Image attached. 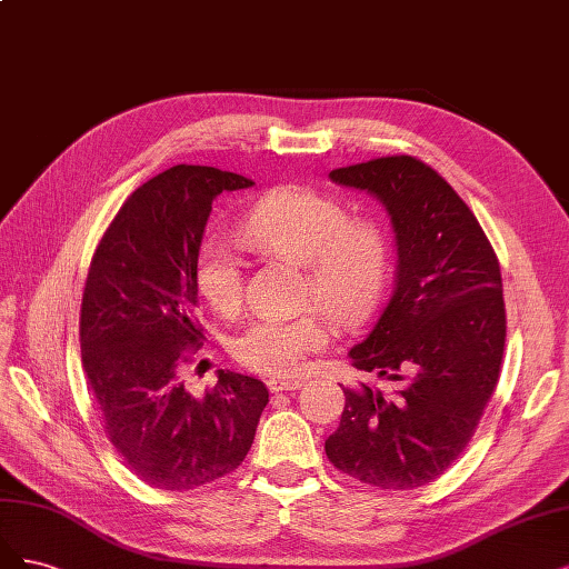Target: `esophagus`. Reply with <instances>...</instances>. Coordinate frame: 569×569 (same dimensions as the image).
I'll list each match as a JSON object with an SVG mask.
<instances>
[{
	"instance_id": "34e87169",
	"label": "esophagus",
	"mask_w": 569,
	"mask_h": 569,
	"mask_svg": "<svg viewBox=\"0 0 569 569\" xmlns=\"http://www.w3.org/2000/svg\"><path fill=\"white\" fill-rule=\"evenodd\" d=\"M267 388H269V392H288V390L302 388V380H298V378H269Z\"/></svg>"
}]
</instances>
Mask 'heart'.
I'll return each instance as SVG.
<instances>
[{
    "instance_id": "1",
    "label": "heart",
    "mask_w": 569,
    "mask_h": 569,
    "mask_svg": "<svg viewBox=\"0 0 569 569\" xmlns=\"http://www.w3.org/2000/svg\"><path fill=\"white\" fill-rule=\"evenodd\" d=\"M238 236L264 260L302 269V298L315 300L342 326L366 319L390 271V238L371 214H350L338 196L290 184L264 193L238 224ZM196 288L210 309L236 317L243 307V262L219 241L196 258ZM328 323L317 309L296 317H264L231 342L233 359L264 376L298 373L309 355L328 345Z\"/></svg>"
}]
</instances>
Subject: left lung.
Listing matches in <instances>:
<instances>
[{
	"instance_id": "1",
	"label": "left lung",
	"mask_w": 569,
	"mask_h": 569,
	"mask_svg": "<svg viewBox=\"0 0 569 569\" xmlns=\"http://www.w3.org/2000/svg\"><path fill=\"white\" fill-rule=\"evenodd\" d=\"M331 179L371 191L392 217L395 290L347 357L399 390L342 388L326 456L363 485L423 487L461 456L497 390L506 345L499 258L466 200L416 156L347 164Z\"/></svg>"
}]
</instances>
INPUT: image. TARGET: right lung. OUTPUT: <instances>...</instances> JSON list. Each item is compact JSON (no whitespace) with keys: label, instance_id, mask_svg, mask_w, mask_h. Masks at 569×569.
Masks as SVG:
<instances>
[{"label":"right lung","instance_id":"obj_1","mask_svg":"<svg viewBox=\"0 0 569 569\" xmlns=\"http://www.w3.org/2000/svg\"><path fill=\"white\" fill-rule=\"evenodd\" d=\"M252 181L174 164L134 189L91 254L80 350L108 442L156 489L187 491L243 463L269 401L258 378L219 371L193 399L181 369L203 347L196 258L212 200Z\"/></svg>","mask_w":569,"mask_h":569}]
</instances>
